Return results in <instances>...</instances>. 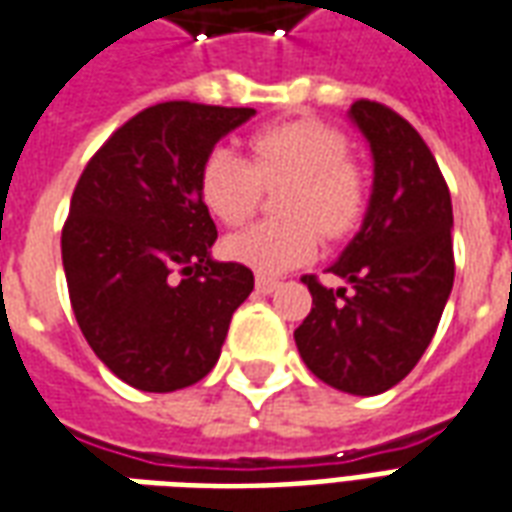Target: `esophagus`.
<instances>
[{"label": "esophagus", "mask_w": 512, "mask_h": 512, "mask_svg": "<svg viewBox=\"0 0 512 512\" xmlns=\"http://www.w3.org/2000/svg\"><path fill=\"white\" fill-rule=\"evenodd\" d=\"M255 288H257V293H263V296H271V293L279 288V282H277V279H271V277H257Z\"/></svg>", "instance_id": "obj_1"}]
</instances>
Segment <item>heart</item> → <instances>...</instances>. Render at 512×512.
<instances>
[{"label": "heart", "mask_w": 512, "mask_h": 512, "mask_svg": "<svg viewBox=\"0 0 512 512\" xmlns=\"http://www.w3.org/2000/svg\"><path fill=\"white\" fill-rule=\"evenodd\" d=\"M263 186H285L277 211L288 219L257 222L224 241V255L260 277L310 263L321 241L317 227L329 238H345L362 224L370 202L365 169L348 158V139L315 120L260 128L249 136V158L216 147L197 178L205 211L227 227L257 211Z\"/></svg>", "instance_id": "1"}]
</instances>
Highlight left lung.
I'll use <instances>...</instances> for the list:
<instances>
[{"instance_id":"1","label":"left lung","mask_w":512,"mask_h":512,"mask_svg":"<svg viewBox=\"0 0 512 512\" xmlns=\"http://www.w3.org/2000/svg\"><path fill=\"white\" fill-rule=\"evenodd\" d=\"M348 117L370 142L373 194L329 271L354 290L304 277L312 310L293 337L323 384L367 397L403 381L436 334L455 279L452 200L408 120L376 101H356Z\"/></svg>"}]
</instances>
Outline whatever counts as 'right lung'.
I'll return each instance as SVG.
<instances>
[{
    "instance_id": "1",
    "label": "right lung",
    "mask_w": 512,
    "mask_h": 512,
    "mask_svg": "<svg viewBox=\"0 0 512 512\" xmlns=\"http://www.w3.org/2000/svg\"><path fill=\"white\" fill-rule=\"evenodd\" d=\"M255 115L249 106H147L95 153L62 227V266L84 340L142 392L197 384L255 288L211 257L216 224L197 178L205 156Z\"/></svg>"
}]
</instances>
